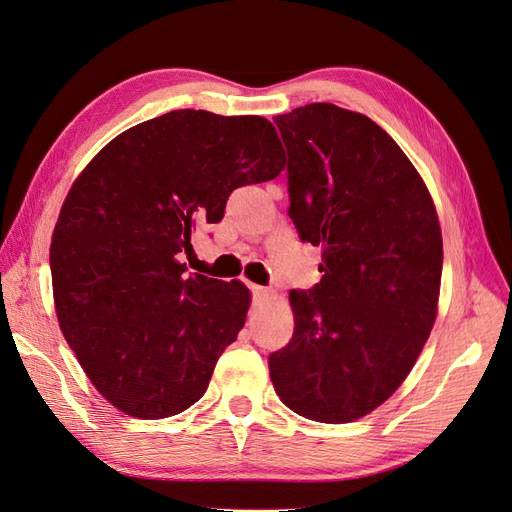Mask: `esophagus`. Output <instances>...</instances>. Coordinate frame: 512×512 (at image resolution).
<instances>
[{"label":"esophagus","mask_w":512,"mask_h":512,"mask_svg":"<svg viewBox=\"0 0 512 512\" xmlns=\"http://www.w3.org/2000/svg\"><path fill=\"white\" fill-rule=\"evenodd\" d=\"M250 288H252V292H254V297H256V299H260V301H265V299H269V297H271V290H269V288H265V286H256V284H252Z\"/></svg>","instance_id":"1"}]
</instances>
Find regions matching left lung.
Wrapping results in <instances>:
<instances>
[{"label": "left lung", "instance_id": "1", "mask_svg": "<svg viewBox=\"0 0 512 512\" xmlns=\"http://www.w3.org/2000/svg\"><path fill=\"white\" fill-rule=\"evenodd\" d=\"M290 218L324 273L290 292L294 333L269 356L282 404L352 423L408 378L438 316L442 230L423 177L376 121L335 104L275 117Z\"/></svg>", "mask_w": 512, "mask_h": 512}]
</instances>
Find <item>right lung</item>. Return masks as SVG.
I'll return each instance as SVG.
<instances>
[{"mask_svg":"<svg viewBox=\"0 0 512 512\" xmlns=\"http://www.w3.org/2000/svg\"><path fill=\"white\" fill-rule=\"evenodd\" d=\"M258 115L166 113L121 132L74 179L51 239L59 329L96 391L123 414L166 418L205 395L243 329L245 284L185 273L200 224L241 185L284 170Z\"/></svg>","mask_w":512,"mask_h":512,"instance_id":"right-lung-1","label":"right lung"}]
</instances>
